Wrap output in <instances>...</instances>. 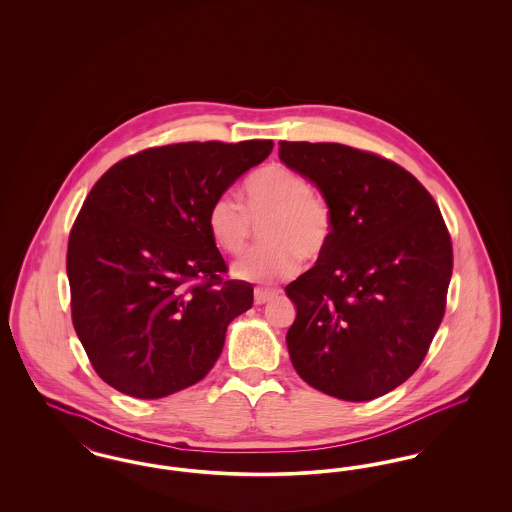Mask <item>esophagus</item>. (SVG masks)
Segmentation results:
<instances>
[{"instance_id":"34e87169","label":"esophagus","mask_w":512,"mask_h":512,"mask_svg":"<svg viewBox=\"0 0 512 512\" xmlns=\"http://www.w3.org/2000/svg\"><path fill=\"white\" fill-rule=\"evenodd\" d=\"M276 297V292H270V290H263V288H255V303L257 305H265L270 299Z\"/></svg>"}]
</instances>
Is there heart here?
<instances>
[{
    "label": "heart",
    "instance_id": "b5f03b06",
    "mask_svg": "<svg viewBox=\"0 0 512 512\" xmlns=\"http://www.w3.org/2000/svg\"><path fill=\"white\" fill-rule=\"evenodd\" d=\"M263 226L265 245L234 267L247 282L272 284L297 272L301 257L318 261L334 236L332 209L315 194L309 180L286 165L272 163L249 176L242 205L230 195L217 197L207 211V230L219 249L242 255L253 236V224Z\"/></svg>",
    "mask_w": 512,
    "mask_h": 512
}]
</instances>
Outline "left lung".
I'll use <instances>...</instances> for the list:
<instances>
[{
    "label": "left lung",
    "instance_id": "8db88e82",
    "mask_svg": "<svg viewBox=\"0 0 512 512\" xmlns=\"http://www.w3.org/2000/svg\"><path fill=\"white\" fill-rule=\"evenodd\" d=\"M278 157L334 219L326 255L286 286L293 368L343 401L386 395L424 361L445 313L453 247L438 205L411 172L355 147L280 142Z\"/></svg>",
    "mask_w": 512,
    "mask_h": 512
}]
</instances>
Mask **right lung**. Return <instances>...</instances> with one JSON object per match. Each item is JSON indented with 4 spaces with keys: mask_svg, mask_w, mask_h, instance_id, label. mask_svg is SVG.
<instances>
[{
    "mask_svg": "<svg viewBox=\"0 0 512 512\" xmlns=\"http://www.w3.org/2000/svg\"><path fill=\"white\" fill-rule=\"evenodd\" d=\"M270 140L151 147L105 172L74 220L67 276L78 340L99 378L138 399L203 380L253 286L222 282L207 211Z\"/></svg>",
    "mask_w": 512,
    "mask_h": 512,
    "instance_id": "obj_1",
    "label": "right lung"
}]
</instances>
